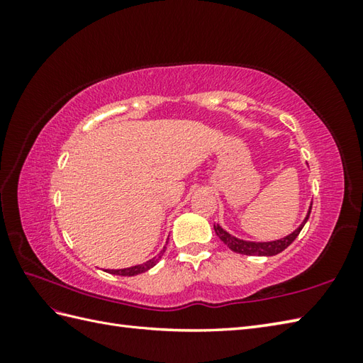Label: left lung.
I'll list each match as a JSON object with an SVG mask.
<instances>
[{
  "label": "left lung",
  "mask_w": 363,
  "mask_h": 363,
  "mask_svg": "<svg viewBox=\"0 0 363 363\" xmlns=\"http://www.w3.org/2000/svg\"><path fill=\"white\" fill-rule=\"evenodd\" d=\"M312 211V203L309 206V211H307L306 218L303 220V223L293 230L291 234L285 235L282 238H277V240H272V242H251V240H243V238H238L233 234H229L228 230L223 229L220 225H213L215 234L218 235L220 240L225 243L230 251L238 252V254H245V256H276V254L282 252L289 245L293 243V240L298 237V234L301 233V229L304 228V225L309 220V215Z\"/></svg>",
  "instance_id": "1"
}]
</instances>
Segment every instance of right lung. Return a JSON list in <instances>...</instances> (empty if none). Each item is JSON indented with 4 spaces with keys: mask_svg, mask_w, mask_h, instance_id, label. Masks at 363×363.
Returning <instances> with one entry per match:
<instances>
[{
    "mask_svg": "<svg viewBox=\"0 0 363 363\" xmlns=\"http://www.w3.org/2000/svg\"><path fill=\"white\" fill-rule=\"evenodd\" d=\"M165 248L167 246H164V250H162L156 257H152L150 260H146L145 264H140V265H134V267H129V268H121V269H107V273L111 274H118V276H135V274H140V273H145L148 272L150 268H152L154 265L157 264L159 259L164 256L165 252Z\"/></svg>",
    "mask_w": 363,
    "mask_h": 363,
    "instance_id": "1",
    "label": "right lung"
}]
</instances>
